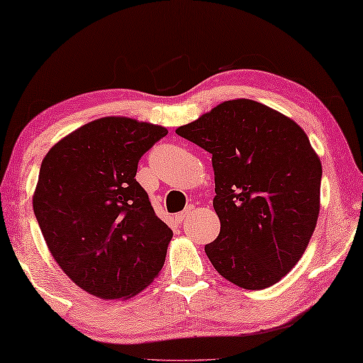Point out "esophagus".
Returning a JSON list of instances; mask_svg holds the SVG:
<instances>
[{
	"label": "esophagus",
	"instance_id": "34e87169",
	"mask_svg": "<svg viewBox=\"0 0 363 363\" xmlns=\"http://www.w3.org/2000/svg\"><path fill=\"white\" fill-rule=\"evenodd\" d=\"M188 213H189V211H183V212L175 213V222H177V223H183V222L186 220Z\"/></svg>",
	"mask_w": 363,
	"mask_h": 363
}]
</instances>
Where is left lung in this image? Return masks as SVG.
Returning <instances> with one entry per match:
<instances>
[{
	"instance_id": "8db88e82",
	"label": "left lung",
	"mask_w": 363,
	"mask_h": 363,
	"mask_svg": "<svg viewBox=\"0 0 363 363\" xmlns=\"http://www.w3.org/2000/svg\"><path fill=\"white\" fill-rule=\"evenodd\" d=\"M175 132L212 154L220 220V233L206 245L213 269L242 289L280 281L304 254L320 212L322 162L304 130L240 98Z\"/></svg>"
}]
</instances>
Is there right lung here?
Returning a JSON list of instances; mask_svg holds the SVG:
<instances>
[{
    "instance_id": "add662e5",
    "label": "right lung",
    "mask_w": 363,
    "mask_h": 363,
    "mask_svg": "<svg viewBox=\"0 0 363 363\" xmlns=\"http://www.w3.org/2000/svg\"><path fill=\"white\" fill-rule=\"evenodd\" d=\"M167 133L132 117H101L59 140L41 162L33 212L46 246L96 298H133L165 262L174 231L135 175L140 157Z\"/></svg>"
}]
</instances>
